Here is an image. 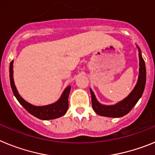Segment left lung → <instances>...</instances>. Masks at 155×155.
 Masks as SVG:
<instances>
[{"label":"left lung","instance_id":"left-lung-1","mask_svg":"<svg viewBox=\"0 0 155 155\" xmlns=\"http://www.w3.org/2000/svg\"><path fill=\"white\" fill-rule=\"evenodd\" d=\"M139 49V48H138ZM139 58H140V69L139 78L137 85L135 86L132 92L128 96L117 103L115 105H103L98 102L95 98L93 91L90 89L91 95V105L94 111L99 116H107V117H121L125 116L133 109L136 105L138 100L141 97L143 92L146 83V68H145L144 61L141 56V52L139 49Z\"/></svg>","mask_w":155,"mask_h":155}]
</instances>
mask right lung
Listing matches in <instances>:
<instances>
[{
	"label": "right lung",
	"instance_id": "1",
	"mask_svg": "<svg viewBox=\"0 0 155 155\" xmlns=\"http://www.w3.org/2000/svg\"><path fill=\"white\" fill-rule=\"evenodd\" d=\"M10 82L11 87L15 96L16 97L19 103L28 111L30 114L35 116L40 120H53L64 116L68 109V96H69L71 86L68 87L63 93L61 98L56 103L45 106H35L25 102L18 92L13 79V61L10 63Z\"/></svg>",
	"mask_w": 155,
	"mask_h": 155
}]
</instances>
